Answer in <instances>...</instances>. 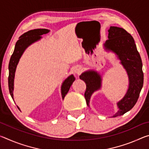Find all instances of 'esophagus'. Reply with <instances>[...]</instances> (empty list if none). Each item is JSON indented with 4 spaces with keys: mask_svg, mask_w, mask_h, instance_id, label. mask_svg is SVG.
<instances>
[{
    "mask_svg": "<svg viewBox=\"0 0 149 149\" xmlns=\"http://www.w3.org/2000/svg\"><path fill=\"white\" fill-rule=\"evenodd\" d=\"M81 70L80 67H77L75 69L74 71H75V73H77V74H79V73L81 72Z\"/></svg>",
    "mask_w": 149,
    "mask_h": 149,
    "instance_id": "34e87169",
    "label": "esophagus"
}]
</instances>
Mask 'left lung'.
<instances>
[{
    "mask_svg": "<svg viewBox=\"0 0 149 149\" xmlns=\"http://www.w3.org/2000/svg\"><path fill=\"white\" fill-rule=\"evenodd\" d=\"M104 47L106 49L112 50L118 55L127 72L130 79L127 92L118 102L119 110L113 116V117H117L130 111L137 101L143 85V64L134 39L124 29L111 26L108 30V39L106 41ZM79 78L86 84L84 95L87 104L89 106L91 96L100 88L101 78L99 74L93 71L83 73Z\"/></svg>",
    "mask_w": 149,
    "mask_h": 149,
    "instance_id": "8db88e82",
    "label": "left lung"
}]
</instances>
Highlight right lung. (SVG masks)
I'll return each instance as SVG.
<instances>
[{"label":"right lung","instance_id":"obj_1","mask_svg":"<svg viewBox=\"0 0 149 149\" xmlns=\"http://www.w3.org/2000/svg\"><path fill=\"white\" fill-rule=\"evenodd\" d=\"M49 31L46 29H36L33 30H30L26 33H25L19 37L18 41L16 42L15 45L14 50L13 54H12L10 60L8 69H9V75H8V88L9 92L10 94L12 99L13 97V90H14V79L15 75V72L17 66V63L19 62L20 57L23 54L25 49L31 45L33 42L41 39V36L43 34H46L49 33ZM75 77L72 75L65 79L63 82L62 85V99H64L65 95L70 89V87L74 81ZM18 108V107H17Z\"/></svg>","mask_w":149,"mask_h":149}]
</instances>
